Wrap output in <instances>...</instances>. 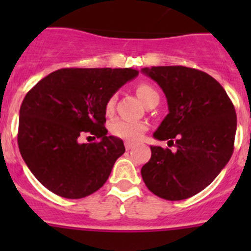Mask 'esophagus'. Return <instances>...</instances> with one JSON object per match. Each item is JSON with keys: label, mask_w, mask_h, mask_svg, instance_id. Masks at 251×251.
Wrapping results in <instances>:
<instances>
[{"label": "esophagus", "mask_w": 251, "mask_h": 251, "mask_svg": "<svg viewBox=\"0 0 251 251\" xmlns=\"http://www.w3.org/2000/svg\"><path fill=\"white\" fill-rule=\"evenodd\" d=\"M124 146H126V150L127 151L132 150V148L134 147V145H133V143H130V142H126V143H124Z\"/></svg>", "instance_id": "34e87169"}]
</instances>
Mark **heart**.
Wrapping results in <instances>:
<instances>
[{
  "label": "heart",
  "instance_id": "b5f03b06",
  "mask_svg": "<svg viewBox=\"0 0 251 251\" xmlns=\"http://www.w3.org/2000/svg\"><path fill=\"white\" fill-rule=\"evenodd\" d=\"M136 93L138 98L143 101L145 105H148L150 103L154 100H159V94L152 85L147 83L139 84L136 88ZM115 103H117V95H110L109 99L105 103V112L106 114H112L114 112ZM148 129V124L145 122H132L124 121V119H118L113 122L110 126V132L115 137L127 139V141L137 142L142 138L143 133Z\"/></svg>",
  "mask_w": 251,
  "mask_h": 251
}]
</instances>
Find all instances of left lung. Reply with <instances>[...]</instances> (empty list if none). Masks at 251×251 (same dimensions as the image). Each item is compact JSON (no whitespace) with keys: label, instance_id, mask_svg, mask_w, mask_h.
Wrapping results in <instances>:
<instances>
[{"label":"left lung","instance_id":"obj_1","mask_svg":"<svg viewBox=\"0 0 251 251\" xmlns=\"http://www.w3.org/2000/svg\"><path fill=\"white\" fill-rule=\"evenodd\" d=\"M142 73L165 93L168 114L153 137L176 151L152 146L141 170L151 192L170 201L195 196L216 178L234 152L236 113L214 77L186 66H152Z\"/></svg>","mask_w":251,"mask_h":251}]
</instances>
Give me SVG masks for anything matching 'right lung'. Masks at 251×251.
I'll return each mask as SVG.
<instances>
[{
	"mask_svg": "<svg viewBox=\"0 0 251 251\" xmlns=\"http://www.w3.org/2000/svg\"><path fill=\"white\" fill-rule=\"evenodd\" d=\"M138 75L134 69L65 68L26 94L20 108L17 143L41 185L65 199H83L106 182L123 141L106 136L105 103ZM89 132L98 142L80 144Z\"/></svg>",
	"mask_w": 251,
	"mask_h": 251,
	"instance_id": "right-lung-1",
	"label": "right lung"
}]
</instances>
